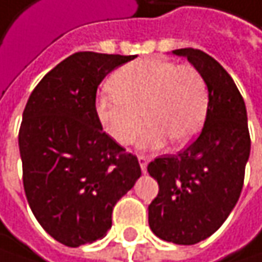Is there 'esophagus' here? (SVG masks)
<instances>
[{
    "label": "esophagus",
    "instance_id": "1",
    "mask_svg": "<svg viewBox=\"0 0 262 262\" xmlns=\"http://www.w3.org/2000/svg\"><path fill=\"white\" fill-rule=\"evenodd\" d=\"M138 160H139V166H141V171L142 172H147V163L150 160V157L145 155H139L138 156Z\"/></svg>",
    "mask_w": 262,
    "mask_h": 262
}]
</instances>
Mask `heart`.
Listing matches in <instances>:
<instances>
[{
	"instance_id": "1",
	"label": "heart",
	"mask_w": 262,
	"mask_h": 262,
	"mask_svg": "<svg viewBox=\"0 0 262 262\" xmlns=\"http://www.w3.org/2000/svg\"><path fill=\"white\" fill-rule=\"evenodd\" d=\"M112 94L96 102L97 118L107 135L121 145L132 144L142 127L139 145L159 148L166 139L174 145L189 142L200 130L208 90L201 72L190 64L145 58L118 69L109 79Z\"/></svg>"
}]
</instances>
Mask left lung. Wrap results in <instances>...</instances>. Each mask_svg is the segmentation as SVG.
I'll list each match as a JSON object with an SVG mask.
<instances>
[{"mask_svg": "<svg viewBox=\"0 0 262 262\" xmlns=\"http://www.w3.org/2000/svg\"><path fill=\"white\" fill-rule=\"evenodd\" d=\"M172 54L201 72L208 106L201 133L187 148L148 163L159 184L148 224L165 242L195 245L222 226L240 198L250 153L248 114L237 85L214 58L192 48Z\"/></svg>", "mask_w": 262, "mask_h": 262, "instance_id": "8db88e82", "label": "left lung"}]
</instances>
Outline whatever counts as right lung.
<instances>
[{
	"label": "right lung",
	"instance_id": "obj_1",
	"mask_svg": "<svg viewBox=\"0 0 262 262\" xmlns=\"http://www.w3.org/2000/svg\"><path fill=\"white\" fill-rule=\"evenodd\" d=\"M135 58L76 52L33 90L19 129L24 189L43 229L78 248L105 237L112 210L141 177L97 118L96 93L107 73Z\"/></svg>",
	"mask_w": 262,
	"mask_h": 262
}]
</instances>
